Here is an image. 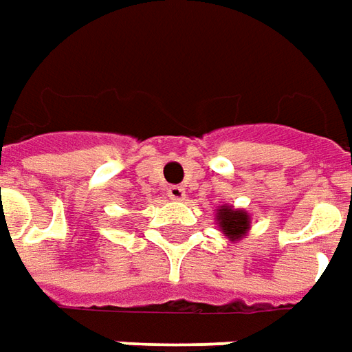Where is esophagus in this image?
<instances>
[{"instance_id": "34e87169", "label": "esophagus", "mask_w": 352, "mask_h": 352, "mask_svg": "<svg viewBox=\"0 0 352 352\" xmlns=\"http://www.w3.org/2000/svg\"><path fill=\"white\" fill-rule=\"evenodd\" d=\"M168 197H170L172 201H184V197H186V190H184L182 186H170V188H168Z\"/></svg>"}]
</instances>
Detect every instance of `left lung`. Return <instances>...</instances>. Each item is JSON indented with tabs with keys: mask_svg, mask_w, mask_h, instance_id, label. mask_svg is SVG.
Instances as JSON below:
<instances>
[{
	"mask_svg": "<svg viewBox=\"0 0 352 352\" xmlns=\"http://www.w3.org/2000/svg\"><path fill=\"white\" fill-rule=\"evenodd\" d=\"M218 226L230 239H239L249 228V214L243 210H234L230 207H222L218 210Z\"/></svg>",
	"mask_w": 352,
	"mask_h": 352,
	"instance_id": "left-lung-1",
	"label": "left lung"
}]
</instances>
